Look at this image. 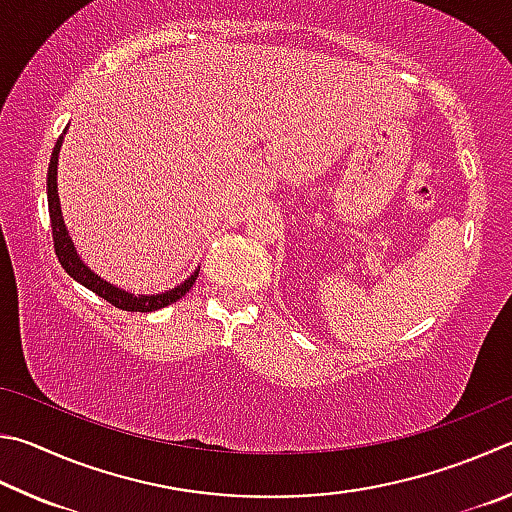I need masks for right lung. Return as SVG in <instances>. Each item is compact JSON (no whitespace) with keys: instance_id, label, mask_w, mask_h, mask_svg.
I'll return each mask as SVG.
<instances>
[{"instance_id":"obj_1","label":"right lung","mask_w":512,"mask_h":512,"mask_svg":"<svg viewBox=\"0 0 512 512\" xmlns=\"http://www.w3.org/2000/svg\"><path fill=\"white\" fill-rule=\"evenodd\" d=\"M60 146H62V137H58L56 146H53V152H51L49 173H47V200H49V218H51V231H53V247H56V256L62 265V270H65L71 279L78 281L80 285H85L87 290H92L98 294V297H103L107 303H112V306L128 310V312H152V310L170 306V303H175L177 299H182L184 294L193 288V283L197 279V274H200V270H195L184 283H179L173 290H166L161 294H139L137 297V294H130L121 288H116V285H112V283L103 281L101 276L94 274L83 261H80L74 242H71V238H69L65 220H62V211H60V197H58V152H60Z\"/></svg>"}]
</instances>
